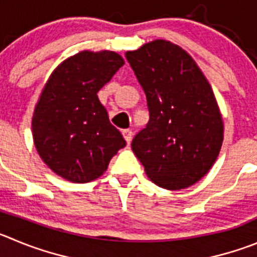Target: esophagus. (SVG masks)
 <instances>
[{
  "instance_id": "obj_1",
  "label": "esophagus",
  "mask_w": 257,
  "mask_h": 257,
  "mask_svg": "<svg viewBox=\"0 0 257 257\" xmlns=\"http://www.w3.org/2000/svg\"><path fill=\"white\" fill-rule=\"evenodd\" d=\"M121 133H123V137H124V140L126 141V143H131L132 142V138H133V132L131 131V129H124L123 132H121Z\"/></svg>"
}]
</instances>
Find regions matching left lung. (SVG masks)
<instances>
[{"instance_id": "1", "label": "left lung", "mask_w": 257, "mask_h": 257, "mask_svg": "<svg viewBox=\"0 0 257 257\" xmlns=\"http://www.w3.org/2000/svg\"><path fill=\"white\" fill-rule=\"evenodd\" d=\"M125 57L150 110L132 150L156 185L189 188L209 171L222 147L223 120L212 87L188 53L167 40H153Z\"/></svg>"}]
</instances>
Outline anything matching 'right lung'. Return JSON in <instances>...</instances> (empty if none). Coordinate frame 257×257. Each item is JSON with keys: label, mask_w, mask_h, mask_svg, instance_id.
<instances>
[{"label": "right lung", "mask_w": 257, "mask_h": 257, "mask_svg": "<svg viewBox=\"0 0 257 257\" xmlns=\"http://www.w3.org/2000/svg\"><path fill=\"white\" fill-rule=\"evenodd\" d=\"M123 64L115 52L83 50L62 62L43 88L31 121L34 145L44 164L68 181L97 179L125 147L97 97Z\"/></svg>", "instance_id": "1"}]
</instances>
